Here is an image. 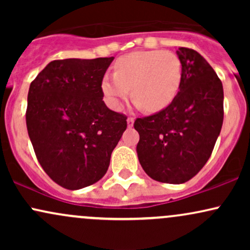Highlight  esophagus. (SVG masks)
<instances>
[{"label": "esophagus", "mask_w": 250, "mask_h": 250, "mask_svg": "<svg viewBox=\"0 0 250 250\" xmlns=\"http://www.w3.org/2000/svg\"><path fill=\"white\" fill-rule=\"evenodd\" d=\"M127 125H128L129 128L133 127V125H134V119H133V117H128V119H127Z\"/></svg>", "instance_id": "34e87169"}]
</instances>
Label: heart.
<instances>
[{
	"label": "heart",
	"instance_id": "obj_1",
	"mask_svg": "<svg viewBox=\"0 0 250 250\" xmlns=\"http://www.w3.org/2000/svg\"><path fill=\"white\" fill-rule=\"evenodd\" d=\"M181 80L182 64L173 51H135L117 60L115 74L103 77L102 91L108 104L117 109L130 88L136 105L156 113L173 102Z\"/></svg>",
	"mask_w": 250,
	"mask_h": 250
}]
</instances>
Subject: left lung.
Returning a JSON list of instances; mask_svg holds the SVG:
<instances>
[{"instance_id":"obj_1","label":"left lung","mask_w":250,"mask_h":250,"mask_svg":"<svg viewBox=\"0 0 250 250\" xmlns=\"http://www.w3.org/2000/svg\"><path fill=\"white\" fill-rule=\"evenodd\" d=\"M180 90L167 108L136 119V151L143 170L163 183H185L207 163L223 123V87L197 51L177 49Z\"/></svg>"}]
</instances>
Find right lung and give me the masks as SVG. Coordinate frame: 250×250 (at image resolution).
Instances as JSON below:
<instances>
[{
  "mask_svg": "<svg viewBox=\"0 0 250 250\" xmlns=\"http://www.w3.org/2000/svg\"><path fill=\"white\" fill-rule=\"evenodd\" d=\"M114 57L51 61L30 83L28 134L43 170L75 190L107 173L127 116L103 102L102 80Z\"/></svg>",
  "mask_w": 250,
  "mask_h": 250,
  "instance_id": "1",
  "label": "right lung"
}]
</instances>
